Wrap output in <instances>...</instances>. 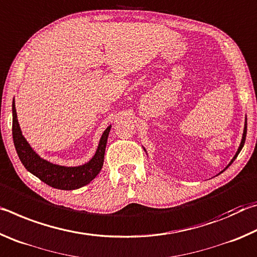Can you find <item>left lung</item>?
<instances>
[{
	"label": "left lung",
	"mask_w": 257,
	"mask_h": 257,
	"mask_svg": "<svg viewBox=\"0 0 257 257\" xmlns=\"http://www.w3.org/2000/svg\"><path fill=\"white\" fill-rule=\"evenodd\" d=\"M246 133H247V116H245V124H243V133H242V137H241V142H240V145H239V147H238V150H237V152H236V154H234V156L232 158V160L230 161V163L228 164V167L230 164H231L234 160H236V158L238 156V154L240 153V151H241V149L243 147V144H245V139H246ZM143 149H144V151L146 152V150H145V147L143 146ZM147 153V152H146ZM227 167V168H228ZM225 168V169H227Z\"/></svg>",
	"instance_id": "8db88e82"
}]
</instances>
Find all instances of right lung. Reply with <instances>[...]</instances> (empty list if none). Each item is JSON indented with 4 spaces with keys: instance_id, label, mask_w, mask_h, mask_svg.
I'll return each mask as SVG.
<instances>
[{
    "instance_id": "obj_1",
    "label": "right lung",
    "mask_w": 257,
    "mask_h": 257,
    "mask_svg": "<svg viewBox=\"0 0 257 257\" xmlns=\"http://www.w3.org/2000/svg\"><path fill=\"white\" fill-rule=\"evenodd\" d=\"M110 130L111 125H108L104 130L101 138H99L96 152L88 162L77 165V167H67V165L52 163L36 153V151H34L27 139L24 137L23 132L20 129L18 116H17L15 98L12 102V136H14L17 154H18L21 163L30 173L40 178L46 185L56 189H78L95 179V177L98 175L103 167L104 154H105V147Z\"/></svg>"
}]
</instances>
